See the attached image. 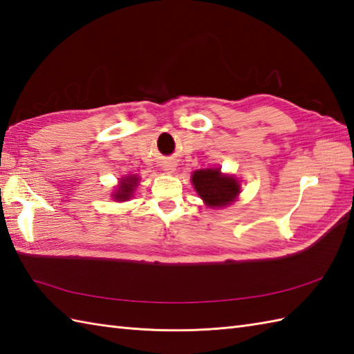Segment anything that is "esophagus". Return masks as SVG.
<instances>
[{"label":"esophagus","mask_w":354,"mask_h":354,"mask_svg":"<svg viewBox=\"0 0 354 354\" xmlns=\"http://www.w3.org/2000/svg\"><path fill=\"white\" fill-rule=\"evenodd\" d=\"M165 170H169V171H171V170H173V169H171V167H169V169H165Z\"/></svg>","instance_id":"1"}]
</instances>
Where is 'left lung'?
Segmentation results:
<instances>
[{
	"instance_id": "obj_1",
	"label": "left lung",
	"mask_w": 354,
	"mask_h": 354,
	"mask_svg": "<svg viewBox=\"0 0 354 354\" xmlns=\"http://www.w3.org/2000/svg\"><path fill=\"white\" fill-rule=\"evenodd\" d=\"M192 181L199 196L209 207H225L237 198L239 183L232 176H225L217 169H205L193 173Z\"/></svg>"
}]
</instances>
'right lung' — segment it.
<instances>
[{"label":"right lung","mask_w":354,"mask_h":354,"mask_svg":"<svg viewBox=\"0 0 354 354\" xmlns=\"http://www.w3.org/2000/svg\"><path fill=\"white\" fill-rule=\"evenodd\" d=\"M138 183V178L135 176H126L122 179V184L118 185V190L112 194L115 201H126L132 196V192L135 189V185Z\"/></svg>","instance_id":"obj_1"}]
</instances>
